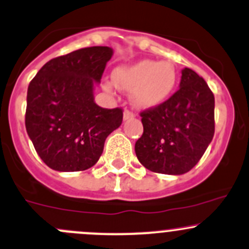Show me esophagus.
Segmentation results:
<instances>
[{
  "label": "esophagus",
  "mask_w": 249,
  "mask_h": 249,
  "mask_svg": "<svg viewBox=\"0 0 249 249\" xmlns=\"http://www.w3.org/2000/svg\"><path fill=\"white\" fill-rule=\"evenodd\" d=\"M134 118V113L130 112L129 109H125L124 110V120H129Z\"/></svg>",
  "instance_id": "1"
}]
</instances>
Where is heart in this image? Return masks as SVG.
<instances>
[{"label":"heart","mask_w":249,"mask_h":249,"mask_svg":"<svg viewBox=\"0 0 249 249\" xmlns=\"http://www.w3.org/2000/svg\"><path fill=\"white\" fill-rule=\"evenodd\" d=\"M115 85L131 91V101L137 108H152L165 102L175 89L178 73L171 62L142 59L113 71ZM107 92L114 91L112 83L105 84Z\"/></svg>","instance_id":"b5f03b06"}]
</instances>
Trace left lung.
<instances>
[{
    "label": "left lung",
    "instance_id": "8db88e82",
    "mask_svg": "<svg viewBox=\"0 0 249 249\" xmlns=\"http://www.w3.org/2000/svg\"><path fill=\"white\" fill-rule=\"evenodd\" d=\"M180 89L157 107L143 110V134L135 143L148 170L181 175L199 161L214 136V95L190 68L181 71Z\"/></svg>",
    "mask_w": 249,
    "mask_h": 249
}]
</instances>
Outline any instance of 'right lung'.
<instances>
[{"label": "right lung", "mask_w": 249, "mask_h": 249, "mask_svg": "<svg viewBox=\"0 0 249 249\" xmlns=\"http://www.w3.org/2000/svg\"><path fill=\"white\" fill-rule=\"evenodd\" d=\"M113 50L81 48L53 58L30 81L25 127L43 163L57 171H81L97 163L110 132L122 125L120 108L96 105L93 86L101 83Z\"/></svg>", "instance_id": "1"}]
</instances>
